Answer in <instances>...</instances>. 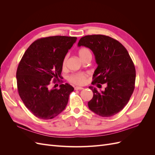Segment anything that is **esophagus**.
<instances>
[{
  "label": "esophagus",
  "mask_w": 155,
  "mask_h": 155,
  "mask_svg": "<svg viewBox=\"0 0 155 155\" xmlns=\"http://www.w3.org/2000/svg\"><path fill=\"white\" fill-rule=\"evenodd\" d=\"M74 89L75 90H83V89H84V88L81 87H75Z\"/></svg>",
  "instance_id": "34e87169"
}]
</instances>
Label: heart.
I'll use <instances>...</instances> for the list:
<instances>
[{
    "mask_svg": "<svg viewBox=\"0 0 155 155\" xmlns=\"http://www.w3.org/2000/svg\"><path fill=\"white\" fill-rule=\"evenodd\" d=\"M78 55L79 56V58L83 60V59L88 57V56H92V53L90 49L84 47L79 50ZM68 58V55H66L64 57L63 59V62H62L63 67H66ZM87 77V74L79 72V73H76V74H73L72 75H70V76L68 77V80L71 83L76 84V85H82L86 83Z\"/></svg>",
    "mask_w": 155,
    "mask_h": 155,
    "instance_id": "1",
    "label": "heart"
}]
</instances>
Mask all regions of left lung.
<instances>
[{"mask_svg": "<svg viewBox=\"0 0 155 155\" xmlns=\"http://www.w3.org/2000/svg\"><path fill=\"white\" fill-rule=\"evenodd\" d=\"M78 46L90 48L95 55L97 67L92 85H107L101 92L89 87L93 92L89 109L102 117L118 113L127 104L135 87L136 70L127 50L119 41L104 35L84 36Z\"/></svg>", "mask_w": 155, "mask_h": 155, "instance_id": "left-lung-1", "label": "left lung"}]
</instances>
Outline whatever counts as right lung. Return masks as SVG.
Here are the masks:
<instances>
[{
	"label": "right lung",
	"mask_w": 155,
	"mask_h": 155,
	"mask_svg": "<svg viewBox=\"0 0 155 155\" xmlns=\"http://www.w3.org/2000/svg\"><path fill=\"white\" fill-rule=\"evenodd\" d=\"M77 37L50 36L36 40L26 50L18 65L16 78L18 92L22 102L37 118L50 120L66 107L70 94L68 83L50 89L61 77L64 57Z\"/></svg>",
	"instance_id": "obj_1"
}]
</instances>
